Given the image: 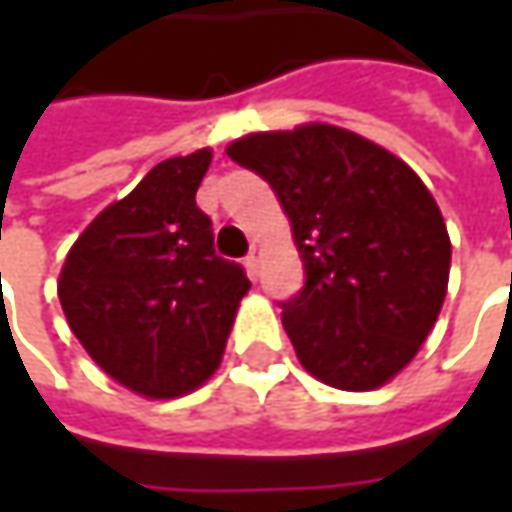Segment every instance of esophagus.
Wrapping results in <instances>:
<instances>
[{"label": "esophagus", "mask_w": 512, "mask_h": 512, "mask_svg": "<svg viewBox=\"0 0 512 512\" xmlns=\"http://www.w3.org/2000/svg\"><path fill=\"white\" fill-rule=\"evenodd\" d=\"M259 259H262V250L253 245V247H250V253H247V259H245V267H247V273H250V276H259Z\"/></svg>", "instance_id": "1"}]
</instances>
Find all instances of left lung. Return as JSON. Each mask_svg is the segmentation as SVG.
<instances>
[{
	"instance_id": "obj_1",
	"label": "left lung",
	"mask_w": 512,
	"mask_h": 512,
	"mask_svg": "<svg viewBox=\"0 0 512 512\" xmlns=\"http://www.w3.org/2000/svg\"><path fill=\"white\" fill-rule=\"evenodd\" d=\"M227 156L273 187L305 265L282 302L299 362L339 390H373L416 356L450 276V236L424 182L333 125L250 133Z\"/></svg>"
}]
</instances>
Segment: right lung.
<instances>
[{"label":"right lung","mask_w":512,"mask_h":512,"mask_svg":"<svg viewBox=\"0 0 512 512\" xmlns=\"http://www.w3.org/2000/svg\"><path fill=\"white\" fill-rule=\"evenodd\" d=\"M210 150L165 159L70 247L59 302L108 376L150 399L199 387L222 362L245 267L216 256L196 207Z\"/></svg>","instance_id":"obj_1"}]
</instances>
